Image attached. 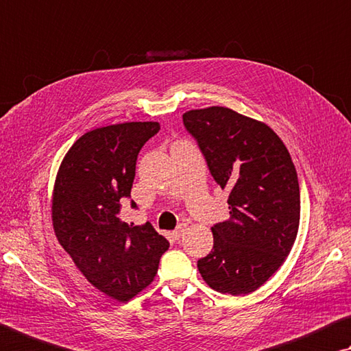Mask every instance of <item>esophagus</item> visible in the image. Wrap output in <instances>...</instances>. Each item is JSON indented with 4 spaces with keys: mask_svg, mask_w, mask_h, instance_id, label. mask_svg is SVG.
I'll list each match as a JSON object with an SVG mask.
<instances>
[{
    "mask_svg": "<svg viewBox=\"0 0 351 351\" xmlns=\"http://www.w3.org/2000/svg\"><path fill=\"white\" fill-rule=\"evenodd\" d=\"M186 228H187L186 224H180V226H178V227L175 228V230H173V238H175V239L182 238V234H184V232H186Z\"/></svg>",
    "mask_w": 351,
    "mask_h": 351,
    "instance_id": "34e87169",
    "label": "esophagus"
}]
</instances>
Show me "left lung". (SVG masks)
<instances>
[{
    "mask_svg": "<svg viewBox=\"0 0 351 351\" xmlns=\"http://www.w3.org/2000/svg\"><path fill=\"white\" fill-rule=\"evenodd\" d=\"M207 167L228 189L230 219L212 227L213 248L197 261L212 289L233 296L259 289L295 244L301 195L289 150L259 121L226 107L182 114Z\"/></svg>",
    "mask_w": 351,
    "mask_h": 351,
    "instance_id": "obj_1",
    "label": "left lung"
}]
</instances>
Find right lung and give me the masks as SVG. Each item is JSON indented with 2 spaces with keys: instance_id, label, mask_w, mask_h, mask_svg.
Here are the masks:
<instances>
[{
  "instance_id": "right-lung-1",
  "label": "right lung",
  "mask_w": 351,
  "mask_h": 351,
  "mask_svg": "<svg viewBox=\"0 0 351 351\" xmlns=\"http://www.w3.org/2000/svg\"><path fill=\"white\" fill-rule=\"evenodd\" d=\"M159 132L158 123H124L87 132L56 175L52 221L62 248L86 279L107 296L127 302L158 271L169 241L149 222L119 219L130 197L139 150ZM130 207L138 208L130 199Z\"/></svg>"
}]
</instances>
